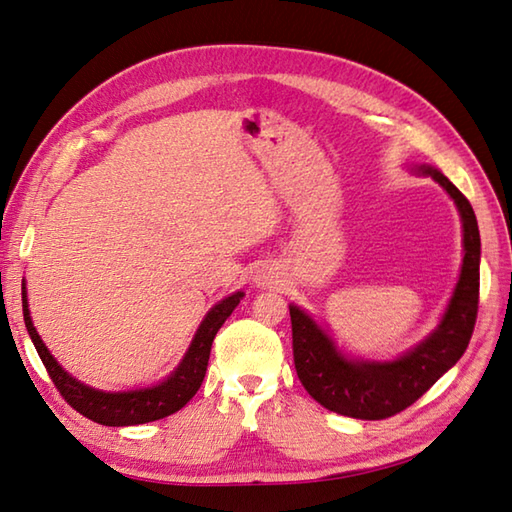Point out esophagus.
<instances>
[{
	"instance_id": "esophagus-1",
	"label": "esophagus",
	"mask_w": 512,
	"mask_h": 512,
	"mask_svg": "<svg viewBox=\"0 0 512 512\" xmlns=\"http://www.w3.org/2000/svg\"><path fill=\"white\" fill-rule=\"evenodd\" d=\"M255 281H257V286H273L275 284V273H273V270L264 268V270H259V275L255 277Z\"/></svg>"
}]
</instances>
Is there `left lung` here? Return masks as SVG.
I'll list each match as a JSON object with an SVG mask.
<instances>
[{"instance_id": "left-lung-1", "label": "left lung", "mask_w": 512, "mask_h": 512, "mask_svg": "<svg viewBox=\"0 0 512 512\" xmlns=\"http://www.w3.org/2000/svg\"><path fill=\"white\" fill-rule=\"evenodd\" d=\"M429 173L458 206L464 228V259L458 286L440 325L420 345L396 361H354L306 312L290 306L295 369L308 394L334 413L358 420H385L413 405L436 380L460 361L469 347L480 303V228L471 202L455 184L431 167Z\"/></svg>"}]
</instances>
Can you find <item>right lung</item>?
Returning a JSON list of instances; mask_svg holds the SVG:
<instances>
[{
	"instance_id": "1",
	"label": "right lung",
	"mask_w": 512,
	"mask_h": 512,
	"mask_svg": "<svg viewBox=\"0 0 512 512\" xmlns=\"http://www.w3.org/2000/svg\"><path fill=\"white\" fill-rule=\"evenodd\" d=\"M242 297L244 292H235V295L222 299L215 308L209 310V314H206L204 321L200 323L198 332L193 336L189 352L184 354L182 363L167 380H162V383L154 387L134 391H101L79 383V380L72 378L57 361H54V356L48 352V347L43 345L35 325H32L26 299V284H21V306H24L26 330L32 343H35V350L41 358V363L48 369V376L52 378L54 387L59 389V394L72 409L79 411L85 418L105 424V427H132V424L154 422L171 416V413H176L187 405V402L198 394V389L202 385L217 330H220L222 323L231 317V312L237 308V303Z\"/></svg>"
}]
</instances>
